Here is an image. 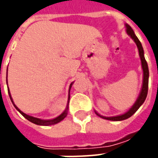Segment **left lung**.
Returning <instances> with one entry per match:
<instances>
[{
	"label": "left lung",
	"mask_w": 158,
	"mask_h": 158,
	"mask_svg": "<svg viewBox=\"0 0 158 158\" xmlns=\"http://www.w3.org/2000/svg\"><path fill=\"white\" fill-rule=\"evenodd\" d=\"M126 27V32L129 35L133 40L135 42L136 45L138 47V51H139V55L140 57V61H141V66H142L143 69V83H142V87H141V90L139 93V97L137 98L136 102L135 104L133 105L132 107L126 112L125 113H123L122 115H118V116H114V117H104L100 115L99 113H96L101 118H102L106 120H112V121H122L124 119H127L132 116L134 113H135L137 110L139 109V106L142 105L145 100H146V96H147V92H148V80H149V69H148V65H147V62H146L145 56H144V50H143L142 45L139 40V39L137 38V36L135 35V32L133 31L132 28L129 25V24H125Z\"/></svg>",
	"instance_id": "1"
}]
</instances>
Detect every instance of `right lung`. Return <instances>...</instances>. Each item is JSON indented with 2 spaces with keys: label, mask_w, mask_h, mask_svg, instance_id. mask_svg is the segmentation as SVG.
Here are the masks:
<instances>
[{
  "label": "right lung",
  "mask_w": 158,
  "mask_h": 158,
  "mask_svg": "<svg viewBox=\"0 0 158 158\" xmlns=\"http://www.w3.org/2000/svg\"><path fill=\"white\" fill-rule=\"evenodd\" d=\"M6 84H7V72H6ZM73 85V83H71V85H70V86H69V99H70V89H71V87H72ZM7 90H8V94H9V96H10V99H11V101H12V104H13V106H15V108L18 111H19V113L22 114L23 116L26 119H28L29 121H30L31 123H35V124H37V125H43V126H48V125H52V124H56V123H57L61 122L62 119H64L67 117V115H68V109H69V107L67 106V108L65 109V111L63 112V113L61 114V115H59L58 117H56V118H55L53 119H50V120H43V119H40V118H34V117L32 116H29V115H27V114H25L24 113H23L21 110L19 109L18 106H16L15 104H14V102H13V100H12V96H11V93H10V90H9V88L7 87ZM68 104H69V102H68Z\"/></svg>",
  "instance_id": "right-lung-1"
}]
</instances>
